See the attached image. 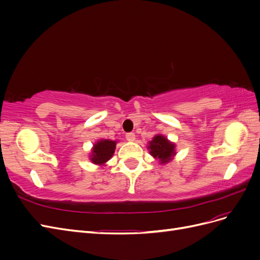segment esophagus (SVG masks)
<instances>
[{
	"label": "esophagus",
	"instance_id": "obj_1",
	"mask_svg": "<svg viewBox=\"0 0 260 260\" xmlns=\"http://www.w3.org/2000/svg\"><path fill=\"white\" fill-rule=\"evenodd\" d=\"M125 139H127L128 141H131V142H132V141L136 140V135L133 132H128L127 135H125Z\"/></svg>",
	"mask_w": 260,
	"mask_h": 260
}]
</instances>
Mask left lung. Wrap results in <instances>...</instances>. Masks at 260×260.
I'll list each match as a JSON object with an SVG mask.
<instances>
[{
  "label": "left lung",
  "mask_w": 260,
  "mask_h": 260,
  "mask_svg": "<svg viewBox=\"0 0 260 260\" xmlns=\"http://www.w3.org/2000/svg\"><path fill=\"white\" fill-rule=\"evenodd\" d=\"M148 148L151 149V155L155 158H158L161 164L168 162L171 157L176 154L175 152V144L170 143L169 141L162 136H156L149 142Z\"/></svg>",
  "instance_id": "obj_1"
}]
</instances>
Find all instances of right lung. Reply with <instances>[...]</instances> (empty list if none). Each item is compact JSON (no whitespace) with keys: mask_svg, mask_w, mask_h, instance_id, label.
Listing matches in <instances>:
<instances>
[{"mask_svg":"<svg viewBox=\"0 0 260 260\" xmlns=\"http://www.w3.org/2000/svg\"><path fill=\"white\" fill-rule=\"evenodd\" d=\"M116 142L111 140H101L94 145L91 160L94 164L102 165L106 162L115 153Z\"/></svg>","mask_w":260,"mask_h":260,"instance_id":"right-lung-1","label":"right lung"}]
</instances>
